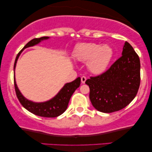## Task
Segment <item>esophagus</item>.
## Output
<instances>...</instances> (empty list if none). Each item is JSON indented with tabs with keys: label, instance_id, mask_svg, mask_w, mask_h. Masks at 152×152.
Wrapping results in <instances>:
<instances>
[{
	"label": "esophagus",
	"instance_id": "1",
	"mask_svg": "<svg viewBox=\"0 0 152 152\" xmlns=\"http://www.w3.org/2000/svg\"><path fill=\"white\" fill-rule=\"evenodd\" d=\"M86 77L85 76H82V77H81V81H82V84H84L85 82H86Z\"/></svg>",
	"mask_w": 152,
	"mask_h": 152
}]
</instances>
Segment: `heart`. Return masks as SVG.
Listing matches in <instances>:
<instances>
[{
	"mask_svg": "<svg viewBox=\"0 0 152 152\" xmlns=\"http://www.w3.org/2000/svg\"><path fill=\"white\" fill-rule=\"evenodd\" d=\"M113 57V50L108 45L96 43H82L77 48L74 57L80 61H88L91 72L98 74L103 72Z\"/></svg>",
	"mask_w": 152,
	"mask_h": 152,
	"instance_id": "b5f03b06",
	"label": "heart"
}]
</instances>
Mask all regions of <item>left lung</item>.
I'll return each instance as SVG.
<instances>
[{"label": "left lung", "instance_id": "1", "mask_svg": "<svg viewBox=\"0 0 152 152\" xmlns=\"http://www.w3.org/2000/svg\"><path fill=\"white\" fill-rule=\"evenodd\" d=\"M91 102L97 111L112 113L126 107L135 98L140 83L138 55L128 42L122 56L104 73L86 81Z\"/></svg>", "mask_w": 152, "mask_h": 152}]
</instances>
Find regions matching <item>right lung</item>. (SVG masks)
<instances>
[{
    "label": "right lung",
    "mask_w": 152,
    "mask_h": 152,
    "mask_svg": "<svg viewBox=\"0 0 152 152\" xmlns=\"http://www.w3.org/2000/svg\"><path fill=\"white\" fill-rule=\"evenodd\" d=\"M48 39H49L48 37H43L41 38L33 39L32 40L29 41L16 56L14 65V70H15L16 64L18 57L24 49L34 46L40 43L41 41ZM14 81L16 96L23 107L34 115L45 118H55L61 115L67 109L70 97L76 89L80 87L81 83L80 77H77L72 82L67 83L64 85L63 88L59 91V92L50 100L44 102H34L26 99L20 92L16 83L15 75L14 76Z\"/></svg>",
    "instance_id": "1"
}]
</instances>
